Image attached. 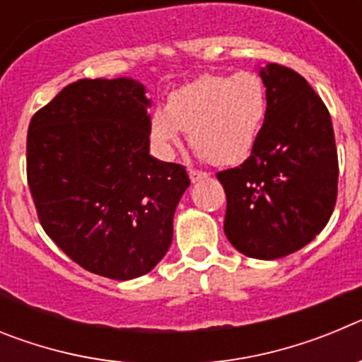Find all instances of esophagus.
I'll list each match as a JSON object with an SVG mask.
<instances>
[{
  "mask_svg": "<svg viewBox=\"0 0 362 362\" xmlns=\"http://www.w3.org/2000/svg\"><path fill=\"white\" fill-rule=\"evenodd\" d=\"M188 175H190L192 183H197V181H201V179L209 177V174H206V172L196 170V168H188Z\"/></svg>",
  "mask_w": 362,
  "mask_h": 362,
  "instance_id": "obj_1",
  "label": "esophagus"
}]
</instances>
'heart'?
<instances>
[{
	"label": "heart",
	"mask_w": 362,
	"mask_h": 362,
	"mask_svg": "<svg viewBox=\"0 0 362 362\" xmlns=\"http://www.w3.org/2000/svg\"><path fill=\"white\" fill-rule=\"evenodd\" d=\"M267 116V86L255 72L204 74L168 95L150 114V139L159 152L188 130L192 146L212 165L241 163L252 152Z\"/></svg>",
	"instance_id": "obj_1"
}]
</instances>
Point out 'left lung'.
Wrapping results in <instances>:
<instances>
[{
    "label": "left lung",
    "mask_w": 362,
    "mask_h": 362,
    "mask_svg": "<svg viewBox=\"0 0 362 362\" xmlns=\"http://www.w3.org/2000/svg\"><path fill=\"white\" fill-rule=\"evenodd\" d=\"M267 116L250 158L217 174L226 194L225 233L254 259H279L308 245L337 199L339 163L330 112L300 74L268 63Z\"/></svg>",
    "instance_id": "left-lung-1"
}]
</instances>
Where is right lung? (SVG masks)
<instances>
[{
    "label": "right lung",
    "instance_id": "right-lung-1",
    "mask_svg": "<svg viewBox=\"0 0 362 362\" xmlns=\"http://www.w3.org/2000/svg\"><path fill=\"white\" fill-rule=\"evenodd\" d=\"M145 86L79 79L34 114L27 179L37 217L74 263L116 281L165 257L190 185L183 165L150 156Z\"/></svg>",
    "mask_w": 362,
    "mask_h": 362
}]
</instances>
